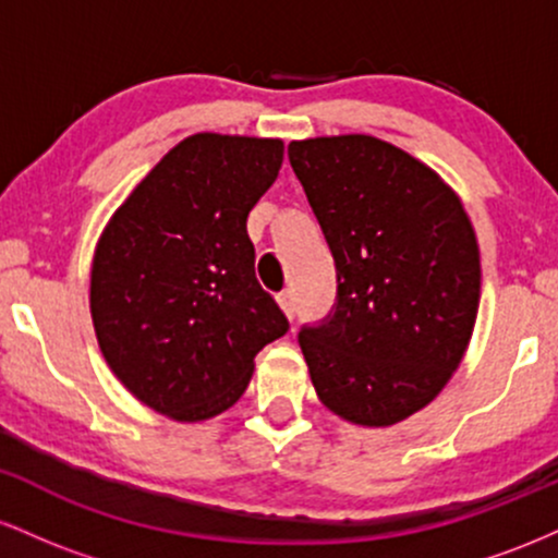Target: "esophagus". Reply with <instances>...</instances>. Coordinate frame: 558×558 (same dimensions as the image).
Listing matches in <instances>:
<instances>
[{"instance_id":"esophagus-1","label":"esophagus","mask_w":558,"mask_h":558,"mask_svg":"<svg viewBox=\"0 0 558 558\" xmlns=\"http://www.w3.org/2000/svg\"><path fill=\"white\" fill-rule=\"evenodd\" d=\"M278 304H280V310L286 312V317L293 319V315H296V299H293V291L278 293Z\"/></svg>"}]
</instances>
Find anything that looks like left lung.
<instances>
[{
    "instance_id": "8db88e82",
    "label": "left lung",
    "mask_w": 558,
    "mask_h": 558,
    "mask_svg": "<svg viewBox=\"0 0 558 558\" xmlns=\"http://www.w3.org/2000/svg\"><path fill=\"white\" fill-rule=\"evenodd\" d=\"M332 259L336 310L299 345L317 399L362 427L425 409L475 330L480 248L462 198L425 162L367 133L288 144Z\"/></svg>"
}]
</instances>
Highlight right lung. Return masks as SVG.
Returning <instances> with one entry per match:
<instances>
[{
  "label": "right lung",
  "mask_w": 558,
  "mask_h": 558,
  "mask_svg": "<svg viewBox=\"0 0 558 558\" xmlns=\"http://www.w3.org/2000/svg\"><path fill=\"white\" fill-rule=\"evenodd\" d=\"M283 141L194 133L114 209L92 262V319L123 386L175 422L233 407L288 319L254 275L246 217Z\"/></svg>",
  "instance_id": "right-lung-1"
}]
</instances>
